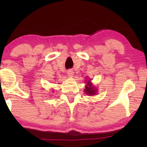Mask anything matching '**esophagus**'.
<instances>
[{
    "instance_id": "1",
    "label": "esophagus",
    "mask_w": 147,
    "mask_h": 147,
    "mask_svg": "<svg viewBox=\"0 0 147 147\" xmlns=\"http://www.w3.org/2000/svg\"><path fill=\"white\" fill-rule=\"evenodd\" d=\"M67 75L69 76V77H72V76L74 75V72L73 70H71V69L68 70V71H67Z\"/></svg>"
}]
</instances>
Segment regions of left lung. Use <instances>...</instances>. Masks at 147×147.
Wrapping results in <instances>:
<instances>
[{"label": "left lung", "mask_w": 147, "mask_h": 147, "mask_svg": "<svg viewBox=\"0 0 147 147\" xmlns=\"http://www.w3.org/2000/svg\"><path fill=\"white\" fill-rule=\"evenodd\" d=\"M88 86H89V87H87L86 86V94H88V95L90 96H92V95H94V94H95V90H94V89L92 87H91V84H87Z\"/></svg>", "instance_id": "obj_1"}]
</instances>
